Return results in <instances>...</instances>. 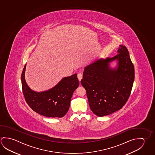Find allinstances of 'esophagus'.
Instances as JSON below:
<instances>
[{
	"label": "esophagus",
	"mask_w": 155,
	"mask_h": 155,
	"mask_svg": "<svg viewBox=\"0 0 155 155\" xmlns=\"http://www.w3.org/2000/svg\"><path fill=\"white\" fill-rule=\"evenodd\" d=\"M77 78L78 79L79 81H81V79L83 78V74L81 73H78V74H77Z\"/></svg>",
	"instance_id": "34e87169"
}]
</instances>
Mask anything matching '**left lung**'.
Here are the masks:
<instances>
[{"label": "left lung", "mask_w": 155, "mask_h": 155, "mask_svg": "<svg viewBox=\"0 0 155 155\" xmlns=\"http://www.w3.org/2000/svg\"><path fill=\"white\" fill-rule=\"evenodd\" d=\"M117 52L112 58L100 59L84 69L81 84L86 90L90 109L99 117L121 109L132 90L134 69L129 51L119 45ZM116 59L118 66L111 69L109 63Z\"/></svg>", "instance_id": "obj_1"}]
</instances>
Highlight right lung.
<instances>
[{
    "instance_id": "right-lung-1",
    "label": "right lung",
    "mask_w": 155,
    "mask_h": 155,
    "mask_svg": "<svg viewBox=\"0 0 155 155\" xmlns=\"http://www.w3.org/2000/svg\"><path fill=\"white\" fill-rule=\"evenodd\" d=\"M26 64L21 74L23 94L34 111L47 117H61L69 110L71 97L79 82L75 74L62 79L58 84L46 91L36 92L28 87L25 79Z\"/></svg>"
}]
</instances>
